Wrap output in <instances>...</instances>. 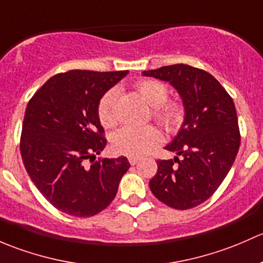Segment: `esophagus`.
Listing matches in <instances>:
<instances>
[{"instance_id":"1","label":"esophagus","mask_w":263,"mask_h":263,"mask_svg":"<svg viewBox=\"0 0 263 263\" xmlns=\"http://www.w3.org/2000/svg\"><path fill=\"white\" fill-rule=\"evenodd\" d=\"M139 161L140 158H138V157H129V163H130L132 166H135Z\"/></svg>"}]
</instances>
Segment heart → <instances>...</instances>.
<instances>
[{"label": "heart", "mask_w": 263, "mask_h": 263, "mask_svg": "<svg viewBox=\"0 0 263 263\" xmlns=\"http://www.w3.org/2000/svg\"><path fill=\"white\" fill-rule=\"evenodd\" d=\"M138 92L145 102L152 106V116L167 130H175L183 119V107L177 101H167L168 88L164 83L156 80H143L137 85ZM118 90L111 88L104 95L99 104L100 121L106 128L118 123L116 112ZM161 133L154 126L143 128L124 126L112 135V148L118 153L129 157H142L161 143Z\"/></svg>", "instance_id": "1"}]
</instances>
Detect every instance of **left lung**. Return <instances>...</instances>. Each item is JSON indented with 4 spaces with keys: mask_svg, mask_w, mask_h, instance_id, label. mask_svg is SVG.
<instances>
[{
    "mask_svg": "<svg viewBox=\"0 0 263 263\" xmlns=\"http://www.w3.org/2000/svg\"><path fill=\"white\" fill-rule=\"evenodd\" d=\"M143 76L171 83L185 107L181 129L166 145L176 157L157 161L151 191L173 209H191L212 196L234 163L240 144L234 102L210 73L187 64L144 71Z\"/></svg>",
    "mask_w": 263,
    "mask_h": 263,
    "instance_id": "left-lung-1",
    "label": "left lung"
}]
</instances>
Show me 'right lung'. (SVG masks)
Wrapping results in <instances>:
<instances>
[{
    "label": "right lung",
    "mask_w": 263,
    "mask_h": 263,
    "mask_svg": "<svg viewBox=\"0 0 263 263\" xmlns=\"http://www.w3.org/2000/svg\"><path fill=\"white\" fill-rule=\"evenodd\" d=\"M128 71L73 69L49 78L26 106L20 151L28 175L61 212L88 218L110 205L129 170L126 157L99 158L106 145L101 97Z\"/></svg>",
    "instance_id": "add662e5"
}]
</instances>
